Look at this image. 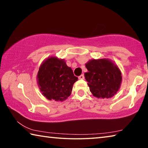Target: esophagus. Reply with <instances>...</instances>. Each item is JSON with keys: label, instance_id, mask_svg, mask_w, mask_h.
<instances>
[{"label": "esophagus", "instance_id": "obj_1", "mask_svg": "<svg viewBox=\"0 0 148 148\" xmlns=\"http://www.w3.org/2000/svg\"><path fill=\"white\" fill-rule=\"evenodd\" d=\"M84 74H82V75H80V76L78 77V78L79 79H84Z\"/></svg>", "mask_w": 148, "mask_h": 148}]
</instances>
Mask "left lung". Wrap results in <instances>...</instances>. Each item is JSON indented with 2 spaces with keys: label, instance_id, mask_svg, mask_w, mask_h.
Wrapping results in <instances>:
<instances>
[{
  "label": "left lung",
  "instance_id": "left-lung-1",
  "mask_svg": "<svg viewBox=\"0 0 148 148\" xmlns=\"http://www.w3.org/2000/svg\"><path fill=\"white\" fill-rule=\"evenodd\" d=\"M86 66L88 72H85L84 76L94 97L108 99L116 94L122 77L121 71L114 62L106 59H93L86 63Z\"/></svg>",
  "mask_w": 148,
  "mask_h": 148
}]
</instances>
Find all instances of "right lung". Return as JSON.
<instances>
[{
	"label": "right lung",
	"mask_w": 148,
	"mask_h": 148,
	"mask_svg": "<svg viewBox=\"0 0 148 148\" xmlns=\"http://www.w3.org/2000/svg\"><path fill=\"white\" fill-rule=\"evenodd\" d=\"M37 79L44 97L49 100L62 101L71 95L77 77L74 76L72 70L63 59L51 57L41 64Z\"/></svg>",
	"instance_id": "obj_1"
}]
</instances>
